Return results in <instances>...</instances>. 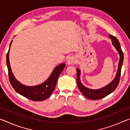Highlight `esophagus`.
Wrapping results in <instances>:
<instances>
[{
    "mask_svg": "<svg viewBox=\"0 0 130 130\" xmlns=\"http://www.w3.org/2000/svg\"><path fill=\"white\" fill-rule=\"evenodd\" d=\"M76 62L75 57L73 56H70L68 59V64H72V63H75Z\"/></svg>",
    "mask_w": 130,
    "mask_h": 130,
    "instance_id": "1",
    "label": "esophagus"
}]
</instances>
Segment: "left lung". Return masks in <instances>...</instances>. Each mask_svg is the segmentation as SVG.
<instances>
[{"instance_id":"obj_1","label":"left lung","mask_w":130,"mask_h":130,"mask_svg":"<svg viewBox=\"0 0 130 130\" xmlns=\"http://www.w3.org/2000/svg\"><path fill=\"white\" fill-rule=\"evenodd\" d=\"M110 38L111 39L113 45L116 47V50H118L120 55V60L119 62V65H118V70L116 73V77L113 81L107 85L103 88H101L100 89H91L87 88L85 87L84 85H83L80 82V71L79 69H77V85L79 89L81 91L85 97L91 100H99L103 98H105L110 93L114 91L115 89L118 86L119 83L120 81V78L121 75V69H122V67L123 62V58H124V54H123V52H122V49H121L120 45L118 39L112 35H109Z\"/></svg>"}]
</instances>
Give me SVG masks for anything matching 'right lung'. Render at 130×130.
<instances>
[{
  "mask_svg": "<svg viewBox=\"0 0 130 130\" xmlns=\"http://www.w3.org/2000/svg\"><path fill=\"white\" fill-rule=\"evenodd\" d=\"M12 42V41L11 42L9 50L6 56L8 77L11 85L15 91L19 94L31 100L39 102L46 99L51 95L54 90L58 77L65 67V64L61 63L57 66L47 80L42 84L34 87L25 86L16 80L11 69L9 61V52Z\"/></svg>",
  "mask_w": 130,
  "mask_h": 130,
  "instance_id": "add662e5",
  "label": "right lung"
}]
</instances>
